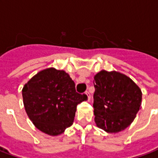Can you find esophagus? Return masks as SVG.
Here are the masks:
<instances>
[{"label": "esophagus", "mask_w": 158, "mask_h": 158, "mask_svg": "<svg viewBox=\"0 0 158 158\" xmlns=\"http://www.w3.org/2000/svg\"><path fill=\"white\" fill-rule=\"evenodd\" d=\"M85 95H86V98H87V100L88 101H89V99H90V96H89V92L87 91V92H85Z\"/></svg>", "instance_id": "esophagus-1"}]
</instances>
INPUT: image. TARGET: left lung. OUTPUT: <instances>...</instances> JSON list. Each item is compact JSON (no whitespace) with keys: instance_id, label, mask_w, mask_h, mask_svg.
<instances>
[{"instance_id":"1","label":"left lung","mask_w":158,"mask_h":158,"mask_svg":"<svg viewBox=\"0 0 158 158\" xmlns=\"http://www.w3.org/2000/svg\"><path fill=\"white\" fill-rule=\"evenodd\" d=\"M94 79L96 126L109 134L124 130L141 107V89L129 77L117 71L102 70Z\"/></svg>"}]
</instances>
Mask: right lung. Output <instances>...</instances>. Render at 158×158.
Returning <instances> with one entry per match:
<instances>
[{"label":"right lung","instance_id":"1","mask_svg":"<svg viewBox=\"0 0 158 158\" xmlns=\"http://www.w3.org/2000/svg\"><path fill=\"white\" fill-rule=\"evenodd\" d=\"M23 106L34 125L52 136L71 126L77 105L86 100L76 92L75 84L64 70L43 69L33 76L22 89Z\"/></svg>","mask_w":158,"mask_h":158}]
</instances>
